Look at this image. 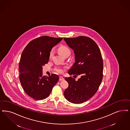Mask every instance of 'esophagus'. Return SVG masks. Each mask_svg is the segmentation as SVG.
Returning <instances> with one entry per match:
<instances>
[{"mask_svg":"<svg viewBox=\"0 0 130 130\" xmlns=\"http://www.w3.org/2000/svg\"><path fill=\"white\" fill-rule=\"evenodd\" d=\"M63 80H64V78H63L62 76H59V80L60 81H62Z\"/></svg>","mask_w":130,"mask_h":130,"instance_id":"obj_1","label":"esophagus"}]
</instances>
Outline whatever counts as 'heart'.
Returning <instances> with one entry per match:
<instances>
[{"label":"heart","mask_w":130,"mask_h":130,"mask_svg":"<svg viewBox=\"0 0 130 130\" xmlns=\"http://www.w3.org/2000/svg\"><path fill=\"white\" fill-rule=\"evenodd\" d=\"M58 52L63 57H65L67 55H70V53H71V50L69 47H68L66 46L65 45H61L60 47H58ZM53 51H51L50 54H49V57L50 58H51L52 56H53ZM57 71L59 73H62V70L61 69H58Z\"/></svg>","instance_id":"obj_1"}]
</instances>
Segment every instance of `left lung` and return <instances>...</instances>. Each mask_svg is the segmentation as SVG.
Masks as SVG:
<instances>
[{"label":"left lung","instance_id":"obj_1","mask_svg":"<svg viewBox=\"0 0 130 130\" xmlns=\"http://www.w3.org/2000/svg\"><path fill=\"white\" fill-rule=\"evenodd\" d=\"M64 40L74 53L75 62L68 73L81 76L77 81L72 77H65L69 86L64 95L70 102L81 104L93 96L102 82L103 61L101 53L96 42L88 37L64 38Z\"/></svg>","mask_w":130,"mask_h":130}]
</instances>
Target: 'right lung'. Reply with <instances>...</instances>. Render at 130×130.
<instances>
[{
  "mask_svg": "<svg viewBox=\"0 0 130 130\" xmlns=\"http://www.w3.org/2000/svg\"><path fill=\"white\" fill-rule=\"evenodd\" d=\"M62 38L41 37L29 42L21 55L19 69V79L25 92L36 100L49 96L54 86L59 80L57 74L42 75V66L48 62L52 48Z\"/></svg>",
  "mask_w": 130,
  "mask_h": 130,
  "instance_id": "obj_1",
  "label": "right lung"
}]
</instances>
